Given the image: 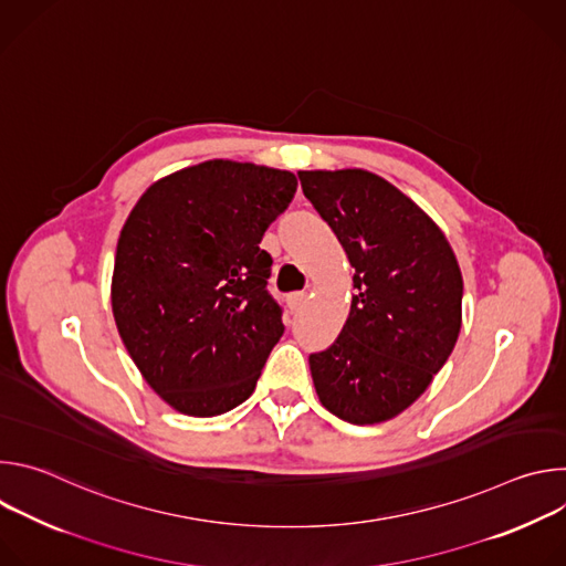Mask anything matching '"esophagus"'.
Here are the masks:
<instances>
[{
	"label": "esophagus",
	"instance_id": "1",
	"mask_svg": "<svg viewBox=\"0 0 566 566\" xmlns=\"http://www.w3.org/2000/svg\"><path fill=\"white\" fill-rule=\"evenodd\" d=\"M286 304H289V308H291V311H300V308L306 304V293H304V291L291 293V295H289V300H286Z\"/></svg>",
	"mask_w": 566,
	"mask_h": 566
}]
</instances>
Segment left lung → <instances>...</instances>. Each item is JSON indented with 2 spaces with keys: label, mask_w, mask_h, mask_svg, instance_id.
Masks as SVG:
<instances>
[{
  "label": "left lung",
  "mask_w": 566,
  "mask_h": 566,
  "mask_svg": "<svg viewBox=\"0 0 566 566\" xmlns=\"http://www.w3.org/2000/svg\"><path fill=\"white\" fill-rule=\"evenodd\" d=\"M354 266L336 343L308 356L317 398L354 426L398 417L428 389L461 332L463 280L441 228L367 170L297 172Z\"/></svg>",
  "instance_id": "left-lung-1"
}]
</instances>
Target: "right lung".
<instances>
[{"label": "right lung", "instance_id": "obj_1", "mask_svg": "<svg viewBox=\"0 0 566 566\" xmlns=\"http://www.w3.org/2000/svg\"><path fill=\"white\" fill-rule=\"evenodd\" d=\"M295 190L293 172L214 158L158 179L132 208L112 311L134 365L177 412L217 417L253 394L284 334L260 241Z\"/></svg>", "mask_w": 566, "mask_h": 566}]
</instances>
